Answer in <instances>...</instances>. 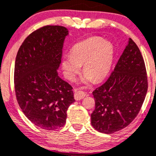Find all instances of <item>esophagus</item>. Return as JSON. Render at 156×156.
Wrapping results in <instances>:
<instances>
[{
    "mask_svg": "<svg viewBox=\"0 0 156 156\" xmlns=\"http://www.w3.org/2000/svg\"><path fill=\"white\" fill-rule=\"evenodd\" d=\"M85 94L82 92H80V91H75V100L78 101V100H81V99H84L85 97Z\"/></svg>",
    "mask_w": 156,
    "mask_h": 156,
    "instance_id": "1",
    "label": "esophagus"
}]
</instances>
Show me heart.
<instances>
[{"mask_svg": "<svg viewBox=\"0 0 156 156\" xmlns=\"http://www.w3.org/2000/svg\"><path fill=\"white\" fill-rule=\"evenodd\" d=\"M114 54V47L110 42L98 36L88 38L73 46L71 57L62 59L61 68L67 79L75 81L83 66L86 75L81 79V83L88 85L93 79L99 82L109 75Z\"/></svg>", "mask_w": 156, "mask_h": 156, "instance_id": "b5f03b06", "label": "heart"}]
</instances>
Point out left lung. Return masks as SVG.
<instances>
[{"label": "left lung", "mask_w": 156, "mask_h": 156, "mask_svg": "<svg viewBox=\"0 0 156 156\" xmlns=\"http://www.w3.org/2000/svg\"><path fill=\"white\" fill-rule=\"evenodd\" d=\"M148 90L144 59L130 38L111 75L93 91L95 107L91 123L96 130L113 134L129 125L139 113Z\"/></svg>", "instance_id": "obj_1"}]
</instances>
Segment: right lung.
I'll list each match as a JSON object with an SVG mask.
<instances>
[{
	"instance_id": "right-lung-1",
	"label": "right lung",
	"mask_w": 156,
	"mask_h": 156,
	"mask_svg": "<svg viewBox=\"0 0 156 156\" xmlns=\"http://www.w3.org/2000/svg\"><path fill=\"white\" fill-rule=\"evenodd\" d=\"M69 32L47 26L31 33L21 45L15 64V90L24 114L33 124L52 130L64 125L75 102L72 87L58 76L62 48Z\"/></svg>"
}]
</instances>
